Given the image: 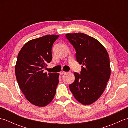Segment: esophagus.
I'll list each match as a JSON object with an SVG mask.
<instances>
[{
    "instance_id": "esophagus-1",
    "label": "esophagus",
    "mask_w": 128,
    "mask_h": 128,
    "mask_svg": "<svg viewBox=\"0 0 128 128\" xmlns=\"http://www.w3.org/2000/svg\"><path fill=\"white\" fill-rule=\"evenodd\" d=\"M66 72H63V71H62L60 72V75H64V74H66Z\"/></svg>"
}]
</instances>
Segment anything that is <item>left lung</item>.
I'll return each mask as SVG.
<instances>
[{
	"label": "left lung",
	"instance_id": "obj_1",
	"mask_svg": "<svg viewBox=\"0 0 128 128\" xmlns=\"http://www.w3.org/2000/svg\"><path fill=\"white\" fill-rule=\"evenodd\" d=\"M66 37L76 51L77 62L82 64L80 74L74 73L70 90L78 101L91 104L102 94L110 78L109 55L98 40L86 34H68Z\"/></svg>",
	"mask_w": 128,
	"mask_h": 128
}]
</instances>
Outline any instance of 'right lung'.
Returning a JSON list of instances; mask_svg holds the SVG:
<instances>
[{"mask_svg":"<svg viewBox=\"0 0 128 128\" xmlns=\"http://www.w3.org/2000/svg\"><path fill=\"white\" fill-rule=\"evenodd\" d=\"M58 35H46L27 42L18 54L15 74L18 86L28 101L38 107L50 103L59 83L58 73L44 72L52 59V48Z\"/></svg>","mask_w":128,"mask_h":128,"instance_id":"right-lung-1","label":"right lung"}]
</instances>
